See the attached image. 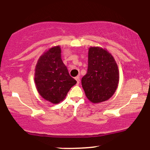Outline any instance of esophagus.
Returning a JSON list of instances; mask_svg holds the SVG:
<instances>
[{"label":"esophagus","mask_w":150,"mask_h":150,"mask_svg":"<svg viewBox=\"0 0 150 150\" xmlns=\"http://www.w3.org/2000/svg\"><path fill=\"white\" fill-rule=\"evenodd\" d=\"M75 80H76V81H77V84L80 83V77H79V76H77L76 77H75Z\"/></svg>","instance_id":"1"}]
</instances>
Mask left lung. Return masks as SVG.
Returning a JSON list of instances; mask_svg holds the SVG:
<instances>
[{
	"label": "left lung",
	"mask_w": 150,
	"mask_h": 150,
	"mask_svg": "<svg viewBox=\"0 0 150 150\" xmlns=\"http://www.w3.org/2000/svg\"><path fill=\"white\" fill-rule=\"evenodd\" d=\"M119 82V70L113 56L106 49L91 46L88 50L87 73L82 78L85 95L93 104L107 101Z\"/></svg>",
	"instance_id": "1"
}]
</instances>
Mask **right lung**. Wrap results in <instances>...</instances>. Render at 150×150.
Wrapping results in <instances>:
<instances>
[{
  "instance_id": "1",
  "label": "right lung",
  "mask_w": 150,
  "mask_h": 150,
  "mask_svg": "<svg viewBox=\"0 0 150 150\" xmlns=\"http://www.w3.org/2000/svg\"><path fill=\"white\" fill-rule=\"evenodd\" d=\"M61 53L60 46L49 48L38 59L34 70L37 92L54 104L64 100L70 88L77 83L62 61Z\"/></svg>"
}]
</instances>
